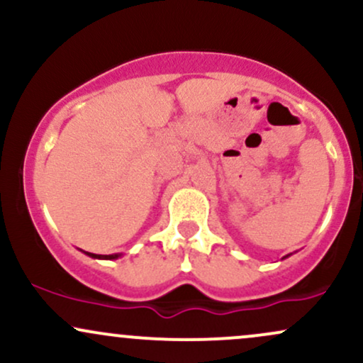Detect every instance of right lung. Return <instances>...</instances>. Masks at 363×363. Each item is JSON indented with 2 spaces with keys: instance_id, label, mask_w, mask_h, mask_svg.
<instances>
[{
  "instance_id": "1",
  "label": "right lung",
  "mask_w": 363,
  "mask_h": 363,
  "mask_svg": "<svg viewBox=\"0 0 363 363\" xmlns=\"http://www.w3.org/2000/svg\"><path fill=\"white\" fill-rule=\"evenodd\" d=\"M86 254L91 257H99V259H116V257H118V254H107V256H102V254H91V252H86Z\"/></svg>"
}]
</instances>
